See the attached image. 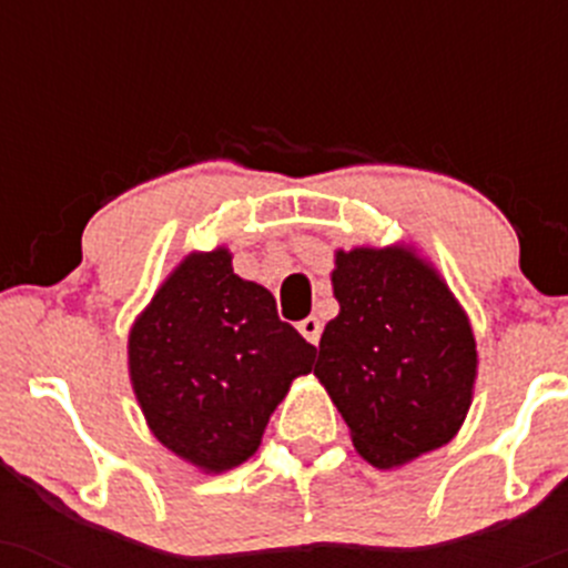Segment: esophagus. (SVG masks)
Returning <instances> with one entry per match:
<instances>
[{
  "instance_id": "34e87169",
  "label": "esophagus",
  "mask_w": 568,
  "mask_h": 568,
  "mask_svg": "<svg viewBox=\"0 0 568 568\" xmlns=\"http://www.w3.org/2000/svg\"><path fill=\"white\" fill-rule=\"evenodd\" d=\"M296 329L302 332V337H305L307 343H313V346H316V343H318V337H321V321H318L316 316H307V318H302L300 324H296Z\"/></svg>"
}]
</instances>
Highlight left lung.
<instances>
[{
  "instance_id": "8db88e82",
  "label": "left lung",
  "mask_w": 568,
  "mask_h": 568,
  "mask_svg": "<svg viewBox=\"0 0 568 568\" xmlns=\"http://www.w3.org/2000/svg\"><path fill=\"white\" fill-rule=\"evenodd\" d=\"M313 374L376 469H398L459 434L475 379L473 324L432 261L409 244L335 250Z\"/></svg>"
}]
</instances>
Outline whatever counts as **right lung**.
Wrapping results in <instances>:
<instances>
[{
  "instance_id": "obj_1",
  "label": "right lung",
  "mask_w": 568,
  "mask_h": 568,
  "mask_svg": "<svg viewBox=\"0 0 568 568\" xmlns=\"http://www.w3.org/2000/svg\"><path fill=\"white\" fill-rule=\"evenodd\" d=\"M313 357L274 296L233 272L225 244L183 255L129 329V379L148 428L203 475L261 448L268 417Z\"/></svg>"
}]
</instances>
